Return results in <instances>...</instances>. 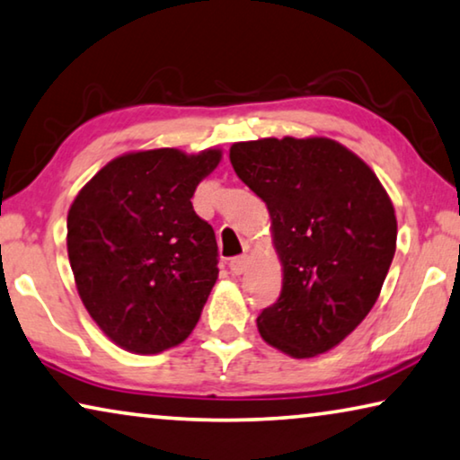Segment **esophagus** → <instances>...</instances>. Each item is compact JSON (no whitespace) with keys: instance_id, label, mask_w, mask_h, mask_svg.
<instances>
[{"instance_id":"1","label":"esophagus","mask_w":460,"mask_h":460,"mask_svg":"<svg viewBox=\"0 0 460 460\" xmlns=\"http://www.w3.org/2000/svg\"><path fill=\"white\" fill-rule=\"evenodd\" d=\"M248 264H250L248 256H237L229 262V269L233 274H243L245 270H248Z\"/></svg>"}]
</instances>
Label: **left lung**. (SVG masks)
Wrapping results in <instances>:
<instances>
[{"label": "left lung", "mask_w": 460, "mask_h": 460, "mask_svg": "<svg viewBox=\"0 0 460 460\" xmlns=\"http://www.w3.org/2000/svg\"><path fill=\"white\" fill-rule=\"evenodd\" d=\"M229 159L269 207L283 262V289L258 331L291 358L326 353L380 296L396 250L393 202L374 171L331 138L237 142Z\"/></svg>", "instance_id": "obj_1"}]
</instances>
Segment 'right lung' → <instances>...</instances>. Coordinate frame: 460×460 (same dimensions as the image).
<instances>
[{"instance_id": "obj_1", "label": "right lung", "mask_w": 460, "mask_h": 460, "mask_svg": "<svg viewBox=\"0 0 460 460\" xmlns=\"http://www.w3.org/2000/svg\"><path fill=\"white\" fill-rule=\"evenodd\" d=\"M221 150H140L107 163L67 212V258L102 332L155 355L190 337L218 277L215 231L191 207Z\"/></svg>"}]
</instances>
